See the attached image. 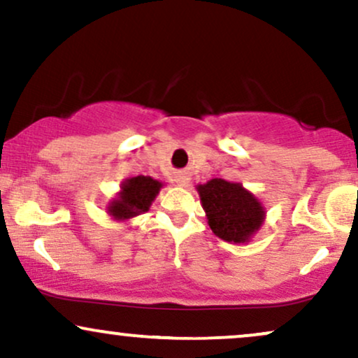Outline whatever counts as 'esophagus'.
<instances>
[{
	"mask_svg": "<svg viewBox=\"0 0 358 358\" xmlns=\"http://www.w3.org/2000/svg\"><path fill=\"white\" fill-rule=\"evenodd\" d=\"M178 182L180 184V186H186L187 179H186V178H178Z\"/></svg>",
	"mask_w": 358,
	"mask_h": 358,
	"instance_id": "esophagus-1",
	"label": "esophagus"
}]
</instances>
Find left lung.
Segmentation results:
<instances>
[{
  "label": "left lung",
  "mask_w": 358,
  "mask_h": 358,
  "mask_svg": "<svg viewBox=\"0 0 358 358\" xmlns=\"http://www.w3.org/2000/svg\"><path fill=\"white\" fill-rule=\"evenodd\" d=\"M207 222L215 236L227 242H247L264 222L260 202L241 184L213 179L197 186Z\"/></svg>",
  "instance_id": "obj_1"
}]
</instances>
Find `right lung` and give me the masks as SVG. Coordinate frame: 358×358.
<instances>
[{
    "label": "right lung",
    "mask_w": 358,
    "mask_h": 358,
    "mask_svg": "<svg viewBox=\"0 0 358 358\" xmlns=\"http://www.w3.org/2000/svg\"><path fill=\"white\" fill-rule=\"evenodd\" d=\"M162 184L149 176H138L127 179L122 184V192L119 199L113 201L109 206V214L116 219H129L141 213H145L157 196Z\"/></svg>",
    "instance_id": "obj_1"
}]
</instances>
